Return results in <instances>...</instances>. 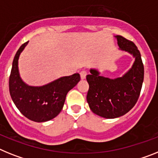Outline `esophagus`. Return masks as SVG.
<instances>
[{
    "label": "esophagus",
    "instance_id": "34e87169",
    "mask_svg": "<svg viewBox=\"0 0 158 158\" xmlns=\"http://www.w3.org/2000/svg\"><path fill=\"white\" fill-rule=\"evenodd\" d=\"M87 71H82L80 72V77L82 79H86V76H87Z\"/></svg>",
    "mask_w": 158,
    "mask_h": 158
}]
</instances>
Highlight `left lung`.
I'll list each match as a JSON object with an SVG mask.
<instances>
[{
    "mask_svg": "<svg viewBox=\"0 0 158 158\" xmlns=\"http://www.w3.org/2000/svg\"><path fill=\"white\" fill-rule=\"evenodd\" d=\"M114 37L119 50L134 58L132 67L123 76L114 79L100 75V71L95 68H90V74L87 75L89 107L93 113L105 118L121 117L134 107L144 79V66L136 45L121 35Z\"/></svg>",
    "mask_w": 158,
    "mask_h": 158,
    "instance_id": "1",
    "label": "left lung"
}]
</instances>
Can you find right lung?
Masks as SVG:
<instances>
[{
	"instance_id": "add662e5",
	"label": "right lung",
	"mask_w": 158,
	"mask_h": 158,
	"mask_svg": "<svg viewBox=\"0 0 158 158\" xmlns=\"http://www.w3.org/2000/svg\"><path fill=\"white\" fill-rule=\"evenodd\" d=\"M28 42L18 49L14 57L9 77V92L13 102L22 114L36 123H44L56 118L64 107L66 95L80 81L75 73L63 76L43 86H30L21 79L18 61Z\"/></svg>"
}]
</instances>
